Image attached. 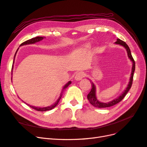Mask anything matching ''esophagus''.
<instances>
[{"instance_id": "esophagus-1", "label": "esophagus", "mask_w": 147, "mask_h": 147, "mask_svg": "<svg viewBox=\"0 0 147 147\" xmlns=\"http://www.w3.org/2000/svg\"><path fill=\"white\" fill-rule=\"evenodd\" d=\"M84 76H85V74L82 71H80V72H78L76 74L75 76H74V79L76 80H80L82 78H84Z\"/></svg>"}]
</instances>
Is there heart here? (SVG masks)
I'll list each match as a JSON object with an SVG mask.
<instances>
[{
  "label": "heart",
  "instance_id": "heart-1",
  "mask_svg": "<svg viewBox=\"0 0 147 147\" xmlns=\"http://www.w3.org/2000/svg\"><path fill=\"white\" fill-rule=\"evenodd\" d=\"M85 48H86V49H87V48H88V45H86V46H85Z\"/></svg>",
  "mask_w": 147,
  "mask_h": 147
}]
</instances>
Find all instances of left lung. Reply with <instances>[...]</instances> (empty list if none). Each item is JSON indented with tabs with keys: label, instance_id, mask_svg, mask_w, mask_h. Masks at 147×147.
<instances>
[{
	"label": "left lung",
	"instance_id": "left-lung-1",
	"mask_svg": "<svg viewBox=\"0 0 147 147\" xmlns=\"http://www.w3.org/2000/svg\"><path fill=\"white\" fill-rule=\"evenodd\" d=\"M115 43L117 45H120L121 46H123V47H125V48L126 49V51H127V56H128V57L132 61V71H131V78L129 79V82L128 85H127V87L126 88V90L121 93V95H120L117 98H115V99H113V100H112V101L108 102H100L99 101H98V99H97V98L96 96V87H95V86H94V84L91 82L90 83L92 84V88L91 89V91L90 92V93L88 94L87 99H88L90 102L93 106L96 107H99V108L109 107H111V106H113L117 105V104L120 102L122 100V99L125 98L126 94H127V92H128V91L129 90V89L131 88V87L132 86V80H133L134 73L135 71V61L131 55V51H130L129 46L127 45V44L125 41L118 38L117 40V41L115 42Z\"/></svg>",
	"mask_w": 147,
	"mask_h": 147
}]
</instances>
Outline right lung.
<instances>
[{
	"instance_id": "1",
	"label": "right lung",
	"mask_w": 147,
	"mask_h": 147,
	"mask_svg": "<svg viewBox=\"0 0 147 147\" xmlns=\"http://www.w3.org/2000/svg\"><path fill=\"white\" fill-rule=\"evenodd\" d=\"M43 38H44L42 37V36H36V37H35V38H32V39H30V40H27V41H24V42H22V43L20 46L26 45H30V44H34V43H35V42H38V41H41ZM18 50V49H17V51H16V53H15V57H14V60H15V55H16V53H17ZM14 60H13V63H14ZM13 67H12V69H11V72H12V69H13ZM11 74H12V73H11ZM71 82L69 81V82L64 86V87L63 88V90H64V89L66 88H67L68 86H69V85L71 84ZM61 97V94H60V97L59 98V99H57V101L54 104V105H51V106H48V107H37L30 106V105H27L29 106V107H30L31 108L34 109L37 111L43 112V111H49V110L53 109H54L57 105H58V103H59V101H60V99Z\"/></svg>"
}]
</instances>
